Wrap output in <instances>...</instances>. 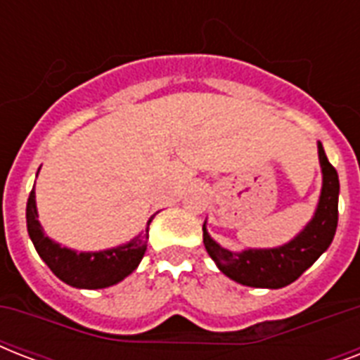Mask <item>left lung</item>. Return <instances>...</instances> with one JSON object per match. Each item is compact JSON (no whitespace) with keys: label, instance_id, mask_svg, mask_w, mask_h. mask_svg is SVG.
Here are the masks:
<instances>
[{"label":"left lung","instance_id":"8db88e82","mask_svg":"<svg viewBox=\"0 0 360 360\" xmlns=\"http://www.w3.org/2000/svg\"><path fill=\"white\" fill-rule=\"evenodd\" d=\"M318 157L321 166V194L314 217L284 245L274 248H245L240 252L228 250L209 236L207 220L203 222V245L220 273L237 284L278 290L295 282L329 248L338 226L340 181L325 155L321 141H318Z\"/></svg>","mask_w":360,"mask_h":360}]
</instances>
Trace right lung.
<instances>
[{"instance_id":"1","label":"right lung","mask_w":360,"mask_h":360,"mask_svg":"<svg viewBox=\"0 0 360 360\" xmlns=\"http://www.w3.org/2000/svg\"><path fill=\"white\" fill-rule=\"evenodd\" d=\"M153 219L155 214L147 220L146 230L123 245L106 250L78 252L69 246H61L44 233L37 213L35 186L27 198V207H25L27 233L31 243L35 245L37 254L59 280L78 290H103L120 284L121 280L127 278L140 265L141 257L146 254L149 224Z\"/></svg>"}]
</instances>
